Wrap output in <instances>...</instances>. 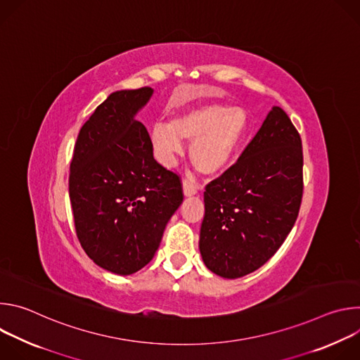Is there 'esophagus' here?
Returning <instances> with one entry per match:
<instances>
[{"label": "esophagus", "instance_id": "34e87169", "mask_svg": "<svg viewBox=\"0 0 360 360\" xmlns=\"http://www.w3.org/2000/svg\"><path fill=\"white\" fill-rule=\"evenodd\" d=\"M182 188H184V195L185 196H193L199 191V186L192 184V182H189V181H184L182 182Z\"/></svg>", "mask_w": 360, "mask_h": 360}]
</instances>
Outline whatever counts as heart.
Instances as JSON below:
<instances>
[{
    "instance_id": "obj_1",
    "label": "heart",
    "mask_w": 360,
    "mask_h": 360,
    "mask_svg": "<svg viewBox=\"0 0 360 360\" xmlns=\"http://www.w3.org/2000/svg\"><path fill=\"white\" fill-rule=\"evenodd\" d=\"M246 131L243 110L225 102H208L179 112L169 124L157 122L150 142L160 164L172 167L184 150L181 141H188L193 167L203 175H217L231 165Z\"/></svg>"
}]
</instances>
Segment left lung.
Wrapping results in <instances>:
<instances>
[{
    "instance_id": "obj_1",
    "label": "left lung",
    "mask_w": 360,
    "mask_h": 360,
    "mask_svg": "<svg viewBox=\"0 0 360 360\" xmlns=\"http://www.w3.org/2000/svg\"><path fill=\"white\" fill-rule=\"evenodd\" d=\"M302 168L300 135L274 107L236 164L205 188L199 250L210 271L235 279L272 258L299 214Z\"/></svg>"
}]
</instances>
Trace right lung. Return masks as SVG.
Instances as JSON below:
<instances>
[{
    "label": "right lung",
    "instance_id": "right-lung-1",
    "mask_svg": "<svg viewBox=\"0 0 360 360\" xmlns=\"http://www.w3.org/2000/svg\"><path fill=\"white\" fill-rule=\"evenodd\" d=\"M152 92L122 89L98 105L78 134L70 168L78 240L117 275L149 264L184 200L179 175L155 161L149 134L135 120Z\"/></svg>",
    "mask_w": 360,
    "mask_h": 360
}]
</instances>
